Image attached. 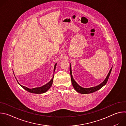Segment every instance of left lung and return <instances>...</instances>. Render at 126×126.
Segmentation results:
<instances>
[{
    "instance_id": "obj_1",
    "label": "left lung",
    "mask_w": 126,
    "mask_h": 126,
    "mask_svg": "<svg viewBox=\"0 0 126 126\" xmlns=\"http://www.w3.org/2000/svg\"><path fill=\"white\" fill-rule=\"evenodd\" d=\"M112 67L110 69L109 72L107 76L106 77V79L104 80V81L102 83H101L99 85H98L97 86H95V87H91V88H83V87H81L80 86H79L76 82V81L74 80V79H73V77L72 76V74L71 65V63H70V75H71L72 84V85H73V87L74 88V89H75V90L77 92H78V93H80L81 94H89V93H93L94 92H96V91H98V90L100 89L102 87H103L104 85H105L106 84L108 80L109 76L110 75L111 71H112Z\"/></svg>"
}]
</instances>
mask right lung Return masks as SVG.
<instances>
[{"label": "right lung", "instance_id": "add662e5", "mask_svg": "<svg viewBox=\"0 0 126 126\" xmlns=\"http://www.w3.org/2000/svg\"><path fill=\"white\" fill-rule=\"evenodd\" d=\"M56 64L57 63L55 64V66H54V71L55 70V68L56 67ZM53 77H54V75L53 77L52 78V79L46 84L43 85L42 87H37V88H32V89H29L26 87L23 86L22 85H21L19 82H18L17 80L16 79L18 83L23 89H24L25 90L29 92L32 93H35V94H42V93H44L45 92H46V91H47L50 88V87H51L52 85V83H53Z\"/></svg>", "mask_w": 126, "mask_h": 126}]
</instances>
